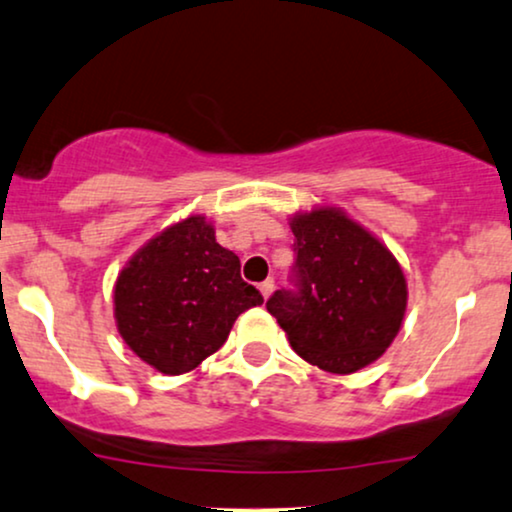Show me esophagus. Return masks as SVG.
I'll list each match as a JSON object with an SVG mask.
<instances>
[{"mask_svg": "<svg viewBox=\"0 0 512 512\" xmlns=\"http://www.w3.org/2000/svg\"><path fill=\"white\" fill-rule=\"evenodd\" d=\"M260 293H262L264 300H267V297L274 293V278H267V281L260 283Z\"/></svg>", "mask_w": 512, "mask_h": 512, "instance_id": "obj_1", "label": "esophagus"}]
</instances>
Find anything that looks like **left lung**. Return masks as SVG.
Here are the masks:
<instances>
[{"label":"left lung","instance_id":"1","mask_svg":"<svg viewBox=\"0 0 512 512\" xmlns=\"http://www.w3.org/2000/svg\"><path fill=\"white\" fill-rule=\"evenodd\" d=\"M295 290H276L267 309L304 361L328 373L373 364L397 338L406 278L387 245L340 208L290 217Z\"/></svg>","mask_w":512,"mask_h":512}]
</instances>
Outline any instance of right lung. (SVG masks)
Wrapping results in <instances>:
<instances>
[{
  "instance_id": "add662e5",
  "label": "right lung",
  "mask_w": 512,
  "mask_h": 512,
  "mask_svg": "<svg viewBox=\"0 0 512 512\" xmlns=\"http://www.w3.org/2000/svg\"><path fill=\"white\" fill-rule=\"evenodd\" d=\"M241 278V260L215 226L191 215L167 226L122 267L113 288L118 333L141 361L181 375L215 354L245 309L262 304Z\"/></svg>"
}]
</instances>
